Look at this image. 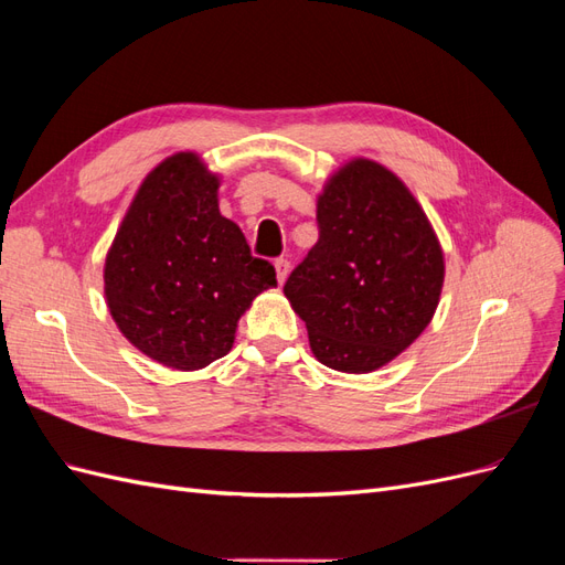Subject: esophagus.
<instances>
[{
	"mask_svg": "<svg viewBox=\"0 0 565 565\" xmlns=\"http://www.w3.org/2000/svg\"><path fill=\"white\" fill-rule=\"evenodd\" d=\"M273 266H276V276H278V282L282 285V282L287 280V276H289V262H287V259H278V262L273 264Z\"/></svg>",
	"mask_w": 565,
	"mask_h": 565,
	"instance_id": "obj_1",
	"label": "esophagus"
}]
</instances>
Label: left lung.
<instances>
[{"instance_id":"8db88e82","label":"left lung","mask_w":565,"mask_h":565,"mask_svg":"<svg viewBox=\"0 0 565 565\" xmlns=\"http://www.w3.org/2000/svg\"><path fill=\"white\" fill-rule=\"evenodd\" d=\"M318 243L285 282L322 365L365 374L431 322L446 259L429 216L384 164L353 158L322 185Z\"/></svg>"}]
</instances>
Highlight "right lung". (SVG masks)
<instances>
[{
	"mask_svg": "<svg viewBox=\"0 0 565 565\" xmlns=\"http://www.w3.org/2000/svg\"><path fill=\"white\" fill-rule=\"evenodd\" d=\"M218 174L174 152L141 181L106 254L104 292L129 344L193 372L224 358L254 297L276 287L241 226L218 212Z\"/></svg>",
	"mask_w": 565,
	"mask_h": 565,
	"instance_id": "1",
	"label": "right lung"
}]
</instances>
